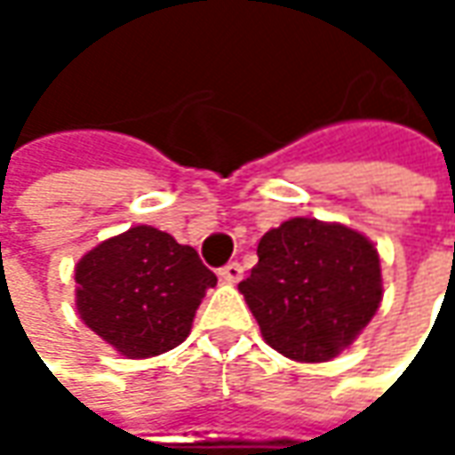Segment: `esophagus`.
<instances>
[{
	"mask_svg": "<svg viewBox=\"0 0 455 455\" xmlns=\"http://www.w3.org/2000/svg\"><path fill=\"white\" fill-rule=\"evenodd\" d=\"M218 273H220V278H222V281H228V283H237V281L243 278V266L233 260V263L222 266Z\"/></svg>",
	"mask_w": 455,
	"mask_h": 455,
	"instance_id": "obj_1",
	"label": "esophagus"
}]
</instances>
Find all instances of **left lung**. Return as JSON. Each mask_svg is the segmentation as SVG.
I'll return each mask as SVG.
<instances>
[{"label": "left lung", "instance_id": "8db88e82", "mask_svg": "<svg viewBox=\"0 0 455 455\" xmlns=\"http://www.w3.org/2000/svg\"><path fill=\"white\" fill-rule=\"evenodd\" d=\"M263 339L299 362H326L375 316L379 255L344 225L293 218L258 243V263L240 281Z\"/></svg>", "mask_w": 455, "mask_h": 455}]
</instances>
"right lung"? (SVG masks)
<instances>
[{
	"mask_svg": "<svg viewBox=\"0 0 455 455\" xmlns=\"http://www.w3.org/2000/svg\"><path fill=\"white\" fill-rule=\"evenodd\" d=\"M80 319L129 359L182 344L218 275L189 245L139 225L100 243L76 266Z\"/></svg>",
	"mask_w": 455,
	"mask_h": 455,
	"instance_id": "add662e5",
	"label": "right lung"
}]
</instances>
